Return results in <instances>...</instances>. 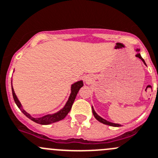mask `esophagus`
<instances>
[{"label": "esophagus", "instance_id": "esophagus-1", "mask_svg": "<svg viewBox=\"0 0 158 158\" xmlns=\"http://www.w3.org/2000/svg\"><path fill=\"white\" fill-rule=\"evenodd\" d=\"M85 81H86V82H88L90 80H89V78H88V77H85Z\"/></svg>", "mask_w": 158, "mask_h": 158}]
</instances>
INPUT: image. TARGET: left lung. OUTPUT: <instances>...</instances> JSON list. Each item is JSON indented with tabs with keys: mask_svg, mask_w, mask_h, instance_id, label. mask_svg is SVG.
I'll list each match as a JSON object with an SVG mask.
<instances>
[{
	"mask_svg": "<svg viewBox=\"0 0 158 158\" xmlns=\"http://www.w3.org/2000/svg\"><path fill=\"white\" fill-rule=\"evenodd\" d=\"M136 52H137V53H136V57L139 58V59H140L141 60H142L143 62V64H145L146 66H147V64H146L145 61H144V60L143 59V58H142V56H141V55H140V53H139V49H136ZM91 109H92V112H93V115H94V118H95L96 119L98 120V121H99V122H100V123H103V124H106V125H109V126H111V127H120V125H119V124H116V123H111V122H109V121H107V120H106V119H105V118H102V117H101L100 115H98L97 113H96V112H95V111H94V108H93V106H92V107H91Z\"/></svg>",
	"mask_w": 158,
	"mask_h": 158,
	"instance_id": "1",
	"label": "left lung"
}]
</instances>
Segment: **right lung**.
Listing matches in <instances>:
<instances>
[{"mask_svg": "<svg viewBox=\"0 0 158 158\" xmlns=\"http://www.w3.org/2000/svg\"><path fill=\"white\" fill-rule=\"evenodd\" d=\"M83 81H78L75 82V83H73V85H71V87H70V94L68 98V100L67 101L65 106H64L60 110H59L58 112H55V113L53 114H47V115H44V116L39 117V118H34V117L31 116L29 113H28L25 109H23V107H22V104H21L20 101L19 100L18 97L16 96L14 88H13L12 86V81H11V90H12L13 98H14L15 104L17 105L19 109L23 112L24 115H26L28 118L32 120L33 122L39 123V124H41V125H49L51 123H56V122L60 121V120L64 119V118L67 116V114L69 113L70 109H71L72 105H73V102H74L75 98H76L77 94L80 88H81V87H83Z\"/></svg>", "mask_w": 158, "mask_h": 158, "instance_id": "obj_1", "label": "right lung"}]
</instances>
